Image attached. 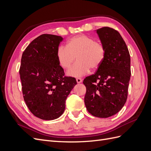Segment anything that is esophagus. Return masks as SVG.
Returning <instances> with one entry per match:
<instances>
[{
  "instance_id": "34e87169",
  "label": "esophagus",
  "mask_w": 151,
  "mask_h": 151,
  "mask_svg": "<svg viewBox=\"0 0 151 151\" xmlns=\"http://www.w3.org/2000/svg\"><path fill=\"white\" fill-rule=\"evenodd\" d=\"M76 81H77V83H81L82 81H83V80H82V79H81V78H77Z\"/></svg>"
}]
</instances>
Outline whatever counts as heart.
<instances>
[{
  "instance_id": "obj_1",
  "label": "heart",
  "mask_w": 151,
  "mask_h": 151,
  "mask_svg": "<svg viewBox=\"0 0 151 151\" xmlns=\"http://www.w3.org/2000/svg\"><path fill=\"white\" fill-rule=\"evenodd\" d=\"M104 45L91 36L79 35L68 40L66 47L60 46L57 50V58L60 66L68 69L77 58V62L67 71L72 77H82L91 68L96 70L106 58Z\"/></svg>"
}]
</instances>
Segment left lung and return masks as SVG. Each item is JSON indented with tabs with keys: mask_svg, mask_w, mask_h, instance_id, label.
<instances>
[{
	"mask_svg": "<svg viewBox=\"0 0 151 151\" xmlns=\"http://www.w3.org/2000/svg\"><path fill=\"white\" fill-rule=\"evenodd\" d=\"M106 53L94 74L86 77L84 103L91 115L108 118L124 106L131 76L130 57L125 42L118 32L109 27L96 30Z\"/></svg>",
	"mask_w": 151,
	"mask_h": 151,
	"instance_id": "8db88e82",
	"label": "left lung"
}]
</instances>
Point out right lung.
Segmentation results:
<instances>
[{
	"mask_svg": "<svg viewBox=\"0 0 151 151\" xmlns=\"http://www.w3.org/2000/svg\"><path fill=\"white\" fill-rule=\"evenodd\" d=\"M61 36L43 34L32 41L22 53L19 74L24 101L30 111L40 119L60 116L65 100L77 82L65 76L58 62L57 50Z\"/></svg>",
	"mask_w": 151,
	"mask_h": 151,
	"instance_id": "add662e5",
	"label": "right lung"
}]
</instances>
